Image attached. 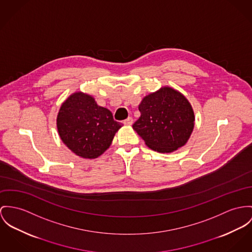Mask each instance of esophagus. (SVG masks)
<instances>
[{
    "label": "esophagus",
    "mask_w": 252,
    "mask_h": 252,
    "mask_svg": "<svg viewBox=\"0 0 252 252\" xmlns=\"http://www.w3.org/2000/svg\"><path fill=\"white\" fill-rule=\"evenodd\" d=\"M133 124V119L131 117H128L126 120L124 121V125L126 126H131Z\"/></svg>",
    "instance_id": "1"
}]
</instances>
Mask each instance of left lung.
I'll return each instance as SVG.
<instances>
[{"mask_svg":"<svg viewBox=\"0 0 252 252\" xmlns=\"http://www.w3.org/2000/svg\"><path fill=\"white\" fill-rule=\"evenodd\" d=\"M141 116L132 127L157 153L170 154L184 146L194 130V113L186 97L170 86L143 97Z\"/></svg>","mask_w":252,"mask_h":252,"instance_id":"8db88e82","label":"left lung"}]
</instances>
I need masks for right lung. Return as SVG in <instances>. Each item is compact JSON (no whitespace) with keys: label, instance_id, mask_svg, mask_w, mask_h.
Listing matches in <instances>:
<instances>
[{"label":"right lung","instance_id":"obj_1","mask_svg":"<svg viewBox=\"0 0 252 252\" xmlns=\"http://www.w3.org/2000/svg\"><path fill=\"white\" fill-rule=\"evenodd\" d=\"M57 126L69 150L79 157L94 159L110 147L123 125L114 121L107 108L97 105L91 95L78 91L61 104Z\"/></svg>","mask_w":252,"mask_h":252}]
</instances>
